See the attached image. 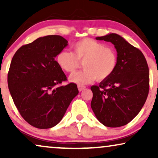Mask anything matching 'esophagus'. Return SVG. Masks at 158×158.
Instances as JSON below:
<instances>
[{
    "instance_id": "esophagus-1",
    "label": "esophagus",
    "mask_w": 158,
    "mask_h": 158,
    "mask_svg": "<svg viewBox=\"0 0 158 158\" xmlns=\"http://www.w3.org/2000/svg\"><path fill=\"white\" fill-rule=\"evenodd\" d=\"M77 88H78L79 91H82V90H83L84 89H85V86H84V85H77Z\"/></svg>"
}]
</instances>
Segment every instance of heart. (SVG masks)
<instances>
[{
  "label": "heart",
  "mask_w": 158,
  "mask_h": 158,
  "mask_svg": "<svg viewBox=\"0 0 158 158\" xmlns=\"http://www.w3.org/2000/svg\"><path fill=\"white\" fill-rule=\"evenodd\" d=\"M73 52L62 50L57 54L56 61L67 73H73L83 62L84 70L69 77L71 83L84 85L96 79L101 81L111 76L117 65V55L112 47H106L92 39H83L72 46Z\"/></svg>",
  "instance_id": "1"
}]
</instances>
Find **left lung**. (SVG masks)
Instances as JSON below:
<instances>
[{
  "mask_svg": "<svg viewBox=\"0 0 158 158\" xmlns=\"http://www.w3.org/2000/svg\"><path fill=\"white\" fill-rule=\"evenodd\" d=\"M110 42L117 52V65L111 76L93 85L90 106L97 119L106 127H119L139 114L148 98L150 75L141 51L116 34L98 36Z\"/></svg>",
  "mask_w": 158,
  "mask_h": 158,
  "instance_id": "8db88e82",
  "label": "left lung"
}]
</instances>
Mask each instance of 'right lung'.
Returning a JSON list of instances; mask_svg holds the SVG:
<instances>
[{
    "label": "right lung",
    "instance_id": "1",
    "mask_svg": "<svg viewBox=\"0 0 158 158\" xmlns=\"http://www.w3.org/2000/svg\"><path fill=\"white\" fill-rule=\"evenodd\" d=\"M68 43L59 35L40 37L20 47L10 62L8 85L13 101L26 122L38 129L57 125L78 94L76 84L60 86L67 77L55 58Z\"/></svg>",
    "mask_w": 158,
    "mask_h": 158
}]
</instances>
